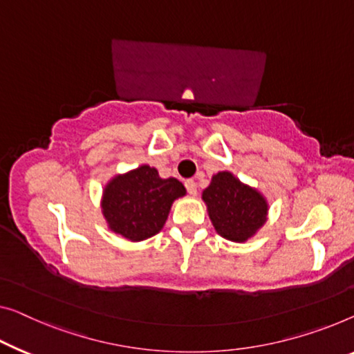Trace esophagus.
<instances>
[{
    "instance_id": "1",
    "label": "esophagus",
    "mask_w": 354,
    "mask_h": 354,
    "mask_svg": "<svg viewBox=\"0 0 354 354\" xmlns=\"http://www.w3.org/2000/svg\"><path fill=\"white\" fill-rule=\"evenodd\" d=\"M184 186H186L189 194H191V195H197V183H195L194 179H186V183H184Z\"/></svg>"
}]
</instances>
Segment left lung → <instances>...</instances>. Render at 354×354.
<instances>
[{
  "instance_id": "left-lung-1",
  "label": "left lung",
  "mask_w": 354,
  "mask_h": 354,
  "mask_svg": "<svg viewBox=\"0 0 354 354\" xmlns=\"http://www.w3.org/2000/svg\"><path fill=\"white\" fill-rule=\"evenodd\" d=\"M209 219L216 232L230 241H245L267 219V202L229 171H221L203 191Z\"/></svg>"
}]
</instances>
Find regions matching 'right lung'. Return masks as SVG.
<instances>
[{
    "instance_id": "obj_1",
    "label": "right lung",
    "mask_w": 354,
    "mask_h": 354,
    "mask_svg": "<svg viewBox=\"0 0 354 354\" xmlns=\"http://www.w3.org/2000/svg\"><path fill=\"white\" fill-rule=\"evenodd\" d=\"M186 189L176 178L162 179L156 168L143 165L115 176L103 194V214L109 229L131 241L159 234L171 203Z\"/></svg>"
}]
</instances>
